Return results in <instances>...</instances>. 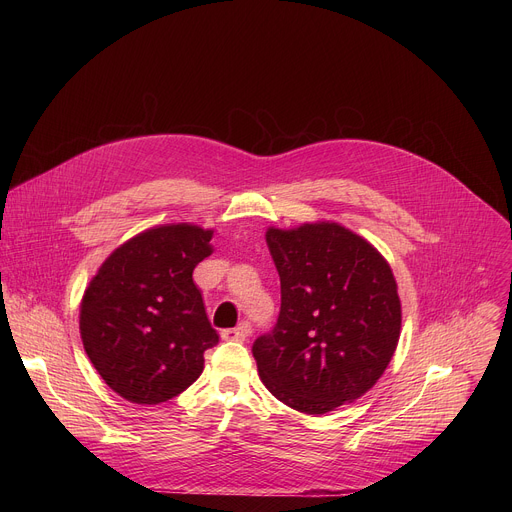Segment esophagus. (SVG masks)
<instances>
[{
    "instance_id": "34e87169",
    "label": "esophagus",
    "mask_w": 512,
    "mask_h": 512,
    "mask_svg": "<svg viewBox=\"0 0 512 512\" xmlns=\"http://www.w3.org/2000/svg\"><path fill=\"white\" fill-rule=\"evenodd\" d=\"M251 334V326L249 324H239L237 328H227L221 332L223 340H245Z\"/></svg>"
}]
</instances>
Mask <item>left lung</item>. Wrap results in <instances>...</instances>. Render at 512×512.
<instances>
[{
	"mask_svg": "<svg viewBox=\"0 0 512 512\" xmlns=\"http://www.w3.org/2000/svg\"><path fill=\"white\" fill-rule=\"evenodd\" d=\"M281 312L253 344L263 385L287 407L324 415L375 387L401 336V300L389 261L334 221L269 227Z\"/></svg>",
	"mask_w": 512,
	"mask_h": 512,
	"instance_id": "obj_1",
	"label": "left lung"
}]
</instances>
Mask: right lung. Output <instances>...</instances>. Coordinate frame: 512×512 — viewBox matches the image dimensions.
Wrapping results in <instances>:
<instances>
[{"mask_svg":"<svg viewBox=\"0 0 512 512\" xmlns=\"http://www.w3.org/2000/svg\"><path fill=\"white\" fill-rule=\"evenodd\" d=\"M214 229L156 225L121 243L91 277L79 330L93 367L119 397L158 405L188 389L218 342L194 267L212 255Z\"/></svg>","mask_w":512,"mask_h":512,"instance_id":"right-lung-1","label":"right lung"}]
</instances>
